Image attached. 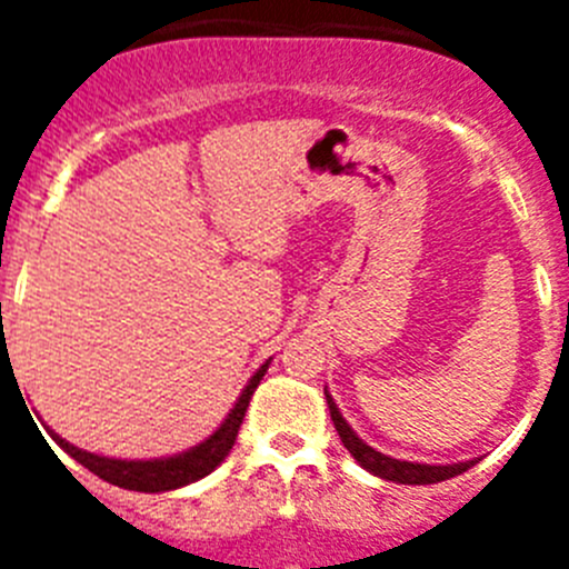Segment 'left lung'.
Returning <instances> with one entry per match:
<instances>
[{
  "instance_id": "obj_1",
  "label": "left lung",
  "mask_w": 569,
  "mask_h": 569,
  "mask_svg": "<svg viewBox=\"0 0 569 569\" xmlns=\"http://www.w3.org/2000/svg\"><path fill=\"white\" fill-rule=\"evenodd\" d=\"M325 396H328L330 419H333L336 430H339L341 445L350 450V456H353L367 472H373L379 479L396 481V485H436V481H447L453 479V476H461V472H467L476 465V461H459V465H419V461L390 459V456L379 453V450H373L370 445H365V441L353 433V427L341 419L333 396H330L328 390H325Z\"/></svg>"
}]
</instances>
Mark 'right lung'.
I'll return each mask as SVG.
<instances>
[{
	"instance_id": "right-lung-1",
	"label": "right lung",
	"mask_w": 569,
	"mask_h": 569,
	"mask_svg": "<svg viewBox=\"0 0 569 569\" xmlns=\"http://www.w3.org/2000/svg\"><path fill=\"white\" fill-rule=\"evenodd\" d=\"M268 365L259 367L253 373V379L248 381V387L241 390L239 401L233 405V410L228 413V419L222 421V427L216 430L213 436L202 441V445L190 447L184 453L179 456H168V459H150V461H124V459H108V456H97L88 453V450H79L70 441L59 439L57 433H50L57 439V445L62 447L64 453L70 459H77L79 465L88 467L93 476L99 479L110 481L116 487H124V490H136V492H164V490H176V487H184L190 481L204 479L208 472H213L216 467L222 465L224 456L233 450V441L239 436V427L244 413H248L250 396L259 387L261 376L268 373Z\"/></svg>"
}]
</instances>
